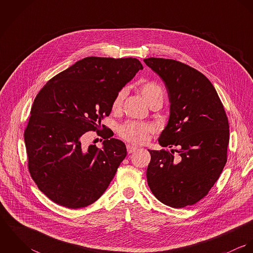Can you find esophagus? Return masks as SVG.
<instances>
[{
    "label": "esophagus",
    "instance_id": "1",
    "mask_svg": "<svg viewBox=\"0 0 253 253\" xmlns=\"http://www.w3.org/2000/svg\"><path fill=\"white\" fill-rule=\"evenodd\" d=\"M126 150H127V153L130 154V153L135 152L137 150V147L133 146V145L127 144L126 145Z\"/></svg>",
    "mask_w": 253,
    "mask_h": 253
}]
</instances>
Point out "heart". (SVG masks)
Wrapping results in <instances>:
<instances>
[{
	"mask_svg": "<svg viewBox=\"0 0 253 253\" xmlns=\"http://www.w3.org/2000/svg\"><path fill=\"white\" fill-rule=\"evenodd\" d=\"M141 93L144 96L146 101L149 103L154 97L156 96H162L163 97V90L162 88L154 84V83H145L140 87ZM126 95V88H122L117 95L115 96L113 103H112V109L114 111L118 110L121 107L125 97ZM152 131V126L149 124L137 122V121H127L124 124H122L118 128L119 135L134 144H143L148 139L149 134Z\"/></svg>",
	"mask_w": 253,
	"mask_h": 253,
	"instance_id": "1",
	"label": "heart"
}]
</instances>
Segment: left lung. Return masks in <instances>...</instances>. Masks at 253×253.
Listing matches in <instances>:
<instances>
[{"instance_id": "1", "label": "left lung", "mask_w": 253, "mask_h": 253, "mask_svg": "<svg viewBox=\"0 0 253 253\" xmlns=\"http://www.w3.org/2000/svg\"><path fill=\"white\" fill-rule=\"evenodd\" d=\"M144 62L164 81L170 103L169 123L159 143L178 148L148 150V185L169 207L195 205L208 195L227 162L228 118L204 74L173 59L150 57ZM174 151L179 153L177 159Z\"/></svg>"}]
</instances>
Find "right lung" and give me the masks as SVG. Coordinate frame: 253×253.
<instances>
[{"label":"right lung","instance_id":"right-lung-1","mask_svg":"<svg viewBox=\"0 0 253 253\" xmlns=\"http://www.w3.org/2000/svg\"><path fill=\"white\" fill-rule=\"evenodd\" d=\"M142 69L136 58L85 57L37 94L24 131L28 169L38 188L55 204L84 208L108 188L126 148L112 138L101 121L110 115L117 93ZM101 126L107 130L104 147H82L81 136L101 131Z\"/></svg>","mask_w":253,"mask_h":253}]
</instances>
